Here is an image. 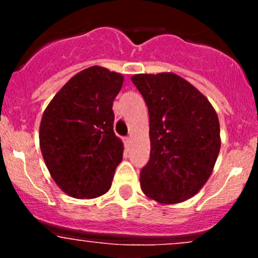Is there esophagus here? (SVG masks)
Wrapping results in <instances>:
<instances>
[{
	"label": "esophagus",
	"instance_id": "obj_1",
	"mask_svg": "<svg viewBox=\"0 0 258 258\" xmlns=\"http://www.w3.org/2000/svg\"><path fill=\"white\" fill-rule=\"evenodd\" d=\"M123 144H124V146H126V147H128L130 144H131V139H130V137H124Z\"/></svg>",
	"mask_w": 258,
	"mask_h": 258
}]
</instances>
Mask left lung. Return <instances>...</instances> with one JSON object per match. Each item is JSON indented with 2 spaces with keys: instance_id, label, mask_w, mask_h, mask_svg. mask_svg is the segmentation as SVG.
Returning a JSON list of instances; mask_svg holds the SVG:
<instances>
[{
  "instance_id": "obj_1",
  "label": "left lung",
  "mask_w": 258,
  "mask_h": 258,
  "mask_svg": "<svg viewBox=\"0 0 258 258\" xmlns=\"http://www.w3.org/2000/svg\"><path fill=\"white\" fill-rule=\"evenodd\" d=\"M150 114L151 153L140 183L148 199L175 205L197 194L221 148L215 108L194 85L172 72L131 77Z\"/></svg>"
}]
</instances>
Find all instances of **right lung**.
Here are the masks:
<instances>
[{"instance_id":"right-lung-1","label":"right lung","mask_w":258,"mask_h":258,"mask_svg":"<svg viewBox=\"0 0 258 258\" xmlns=\"http://www.w3.org/2000/svg\"><path fill=\"white\" fill-rule=\"evenodd\" d=\"M123 76L101 66L75 75L42 114L40 147L49 175L75 199H96L111 188L123 144L114 135L113 100Z\"/></svg>"}]
</instances>
